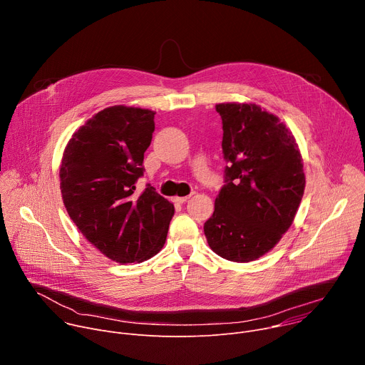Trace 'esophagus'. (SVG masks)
I'll return each mask as SVG.
<instances>
[{
  "instance_id": "34e87169",
  "label": "esophagus",
  "mask_w": 365,
  "mask_h": 365,
  "mask_svg": "<svg viewBox=\"0 0 365 365\" xmlns=\"http://www.w3.org/2000/svg\"><path fill=\"white\" fill-rule=\"evenodd\" d=\"M189 197H190V196H182V197H178V196H176V197L173 199V202H175V203H178V205H182V203L187 202V200H189Z\"/></svg>"
}]
</instances>
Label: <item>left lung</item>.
I'll return each mask as SVG.
<instances>
[{"label": "left lung", "instance_id": "left-lung-1", "mask_svg": "<svg viewBox=\"0 0 365 365\" xmlns=\"http://www.w3.org/2000/svg\"><path fill=\"white\" fill-rule=\"evenodd\" d=\"M215 108L228 166L203 231L215 254L248 263L269 252L290 228L306 185L303 160L279 117L255 103L224 102Z\"/></svg>", "mask_w": 365, "mask_h": 365}]
</instances>
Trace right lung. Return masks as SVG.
I'll return each mask as SVG.
<instances>
[{
	"instance_id": "obj_1",
	"label": "right lung",
	"mask_w": 365,
	"mask_h": 365,
	"mask_svg": "<svg viewBox=\"0 0 365 365\" xmlns=\"http://www.w3.org/2000/svg\"><path fill=\"white\" fill-rule=\"evenodd\" d=\"M154 111L114 106L95 114L68 141L61 192L71 220L103 255L120 264L158 254L175 206L150 185L140 193Z\"/></svg>"
}]
</instances>
